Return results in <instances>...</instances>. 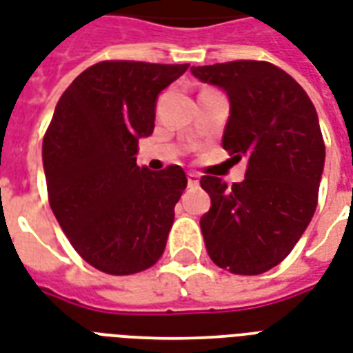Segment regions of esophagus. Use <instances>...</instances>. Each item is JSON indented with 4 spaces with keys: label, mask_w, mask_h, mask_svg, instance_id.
I'll return each mask as SVG.
<instances>
[{
    "label": "esophagus",
    "mask_w": 353,
    "mask_h": 353,
    "mask_svg": "<svg viewBox=\"0 0 353 353\" xmlns=\"http://www.w3.org/2000/svg\"><path fill=\"white\" fill-rule=\"evenodd\" d=\"M198 181H200V177H198L196 174H187V185H189V187H196Z\"/></svg>",
    "instance_id": "obj_1"
}]
</instances>
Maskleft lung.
<instances>
[{
    "instance_id": "8db88e82",
    "label": "left lung",
    "mask_w": 353,
    "mask_h": 353,
    "mask_svg": "<svg viewBox=\"0 0 353 353\" xmlns=\"http://www.w3.org/2000/svg\"><path fill=\"white\" fill-rule=\"evenodd\" d=\"M226 93L223 148L247 159L241 183L203 176L211 208L200 219L213 262L237 275H260L288 256L318 202L325 145L314 104L301 85L268 61L190 67Z\"/></svg>"
}]
</instances>
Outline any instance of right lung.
<instances>
[{
  "mask_svg": "<svg viewBox=\"0 0 353 353\" xmlns=\"http://www.w3.org/2000/svg\"><path fill=\"white\" fill-rule=\"evenodd\" d=\"M189 65L103 61L74 78L43 140L48 200L77 252L110 275L151 268L187 187L181 166L137 164L155 129L159 93Z\"/></svg>",
  "mask_w": 353,
  "mask_h": 353,
  "instance_id": "add662e5",
  "label": "right lung"
}]
</instances>
